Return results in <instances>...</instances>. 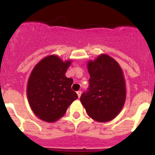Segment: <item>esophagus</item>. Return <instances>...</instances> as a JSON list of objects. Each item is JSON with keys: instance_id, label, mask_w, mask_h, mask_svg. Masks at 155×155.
Listing matches in <instances>:
<instances>
[{"instance_id": "obj_1", "label": "esophagus", "mask_w": 155, "mask_h": 155, "mask_svg": "<svg viewBox=\"0 0 155 155\" xmlns=\"http://www.w3.org/2000/svg\"><path fill=\"white\" fill-rule=\"evenodd\" d=\"M76 93H77V95H78V97H81V94H82V91H77L76 92Z\"/></svg>"}]
</instances>
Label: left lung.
Listing matches in <instances>:
<instances>
[{"mask_svg": "<svg viewBox=\"0 0 155 155\" xmlns=\"http://www.w3.org/2000/svg\"><path fill=\"white\" fill-rule=\"evenodd\" d=\"M89 87L80 97L87 115L99 122L115 118L124 107L126 87L122 69L118 62L102 54L89 61Z\"/></svg>", "mask_w": 155, "mask_h": 155, "instance_id": "1", "label": "left lung"}]
</instances>
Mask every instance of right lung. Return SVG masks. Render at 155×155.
Returning <instances> with one entry per match:
<instances>
[{"label":"right lung","instance_id":"right-lung-1","mask_svg":"<svg viewBox=\"0 0 155 155\" xmlns=\"http://www.w3.org/2000/svg\"><path fill=\"white\" fill-rule=\"evenodd\" d=\"M71 62L63 61L54 54L47 56L34 67L30 75L28 100L36 116L43 121L51 123L58 120L78 98L71 89L73 79L65 76Z\"/></svg>","mask_w":155,"mask_h":155}]
</instances>
